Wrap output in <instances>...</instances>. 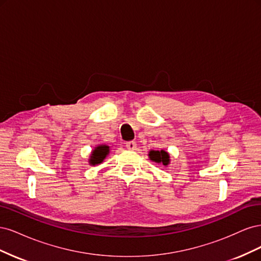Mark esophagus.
I'll return each instance as SVG.
<instances>
[{
    "mask_svg": "<svg viewBox=\"0 0 261 261\" xmlns=\"http://www.w3.org/2000/svg\"><path fill=\"white\" fill-rule=\"evenodd\" d=\"M137 147V144L135 141H128V143H126V148L128 150H135Z\"/></svg>",
    "mask_w": 261,
    "mask_h": 261,
    "instance_id": "esophagus-1",
    "label": "esophagus"
}]
</instances>
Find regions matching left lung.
<instances>
[{
    "label": "left lung",
    "mask_w": 261,
    "mask_h": 261,
    "mask_svg": "<svg viewBox=\"0 0 261 261\" xmlns=\"http://www.w3.org/2000/svg\"><path fill=\"white\" fill-rule=\"evenodd\" d=\"M149 158L150 160H152L155 163H161L163 165H167L170 163V155L167 151H164V150H150L149 151Z\"/></svg>",
    "instance_id": "8db88e82"
}]
</instances>
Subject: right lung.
<instances>
[{
	"label": "right lung",
	"instance_id": "right-lung-1",
	"mask_svg": "<svg viewBox=\"0 0 261 261\" xmlns=\"http://www.w3.org/2000/svg\"><path fill=\"white\" fill-rule=\"evenodd\" d=\"M109 152H110V147L107 145H100V146L96 147L93 151L91 152L89 163L91 165L100 164L106 159V156L109 154Z\"/></svg>",
	"mask_w": 261,
	"mask_h": 261
}]
</instances>
